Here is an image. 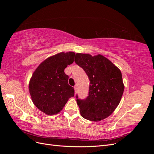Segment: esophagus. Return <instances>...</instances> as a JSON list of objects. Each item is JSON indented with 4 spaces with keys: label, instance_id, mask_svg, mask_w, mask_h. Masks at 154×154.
Masks as SVG:
<instances>
[{
    "label": "esophagus",
    "instance_id": "34e87169",
    "mask_svg": "<svg viewBox=\"0 0 154 154\" xmlns=\"http://www.w3.org/2000/svg\"><path fill=\"white\" fill-rule=\"evenodd\" d=\"M74 92H75V94H76V93L77 92V87H76V85L74 86Z\"/></svg>",
    "mask_w": 154,
    "mask_h": 154
}]
</instances>
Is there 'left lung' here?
<instances>
[{"instance_id": "left-lung-1", "label": "left lung", "mask_w": 154, "mask_h": 154, "mask_svg": "<svg viewBox=\"0 0 154 154\" xmlns=\"http://www.w3.org/2000/svg\"><path fill=\"white\" fill-rule=\"evenodd\" d=\"M74 62L84 70L90 80L88 96L76 101L82 117L99 122L117 108L125 86L119 69L103 55L76 53Z\"/></svg>"}]
</instances>
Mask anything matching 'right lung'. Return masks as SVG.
Returning a JSON list of instances; mask_svg holds the SVG:
<instances>
[{
  "label": "right lung",
  "mask_w": 154,
  "mask_h": 154,
  "mask_svg": "<svg viewBox=\"0 0 154 154\" xmlns=\"http://www.w3.org/2000/svg\"><path fill=\"white\" fill-rule=\"evenodd\" d=\"M75 53H59L45 59L36 69L30 79L29 90L32 103L47 115L61 111L70 97L74 95V88L68 84L69 76L64 72L74 62Z\"/></svg>",
  "instance_id": "obj_1"
}]
</instances>
